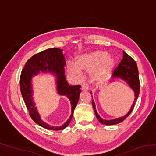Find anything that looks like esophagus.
Here are the masks:
<instances>
[{"instance_id": "obj_1", "label": "esophagus", "mask_w": 156, "mask_h": 156, "mask_svg": "<svg viewBox=\"0 0 156 156\" xmlns=\"http://www.w3.org/2000/svg\"><path fill=\"white\" fill-rule=\"evenodd\" d=\"M81 90L83 91H87L89 90V87L87 84H83L81 87Z\"/></svg>"}]
</instances>
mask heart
I'll return each mask as SVG.
<instances>
[{"mask_svg": "<svg viewBox=\"0 0 156 156\" xmlns=\"http://www.w3.org/2000/svg\"><path fill=\"white\" fill-rule=\"evenodd\" d=\"M115 65V59L108 56V53L102 50H96L81 56L76 65L69 63L68 72L73 75L80 76L82 72H91L94 80H99L105 77L113 69Z\"/></svg>", "mask_w": 156, "mask_h": 156, "instance_id": "b5f03b06", "label": "heart"}]
</instances>
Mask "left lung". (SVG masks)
Instances as JSON below:
<instances>
[{
	"mask_svg": "<svg viewBox=\"0 0 156 156\" xmlns=\"http://www.w3.org/2000/svg\"><path fill=\"white\" fill-rule=\"evenodd\" d=\"M123 57L122 59L121 60L120 64L118 65L115 69L113 71L112 73V78H120L122 79L124 81H125L126 83L129 84L131 89H133L134 91V94H135V98H134V101L133 105H131V109L129 110L127 114H126L123 117H121L119 118H115V119L113 120H104L102 119L100 115L98 114L96 109V105L94 100H92V105H93L95 113H96V116L97 119L99 120L100 123L103 124V125H113L118 124L125 119L126 117L130 115V113L133 111L134 106H135L136 101L138 99L139 94H140V80H139V75H138V67H137L136 62L134 61V60L132 58L129 56V55L123 51ZM92 95V94H91Z\"/></svg>",
	"mask_w": 156,
	"mask_h": 156,
	"instance_id": "1",
	"label": "left lung"
}]
</instances>
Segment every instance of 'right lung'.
<instances>
[{"instance_id":"1","label":"right lung","mask_w":156,"mask_h":156,"mask_svg":"<svg viewBox=\"0 0 156 156\" xmlns=\"http://www.w3.org/2000/svg\"><path fill=\"white\" fill-rule=\"evenodd\" d=\"M66 65L62 50L58 48H50L34 55L26 62L21 72L20 87L22 96L27 107L30 117L36 123L49 130H62L67 127L72 119L73 111L77 105L80 93V85H69L65 76L64 67ZM41 72H51L57 77V92L61 95H65L71 101L72 115L64 125L55 127L48 125L42 120L33 101V91L31 87V78Z\"/></svg>"}]
</instances>
